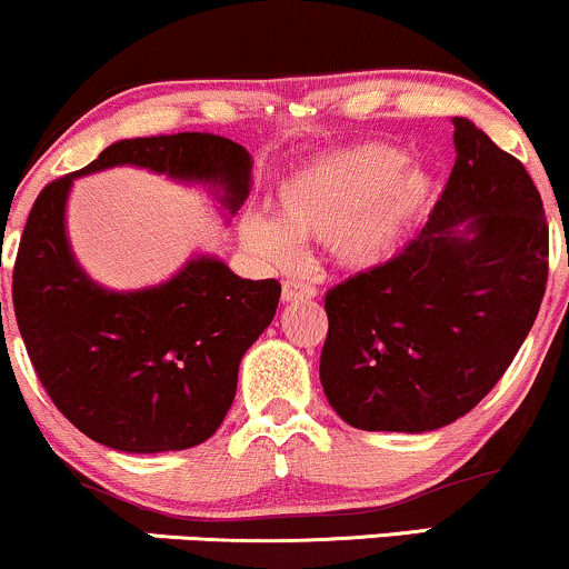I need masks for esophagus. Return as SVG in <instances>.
<instances>
[{
	"mask_svg": "<svg viewBox=\"0 0 569 569\" xmlns=\"http://www.w3.org/2000/svg\"><path fill=\"white\" fill-rule=\"evenodd\" d=\"M283 302H297V299H312L316 297V286L302 283V280H286L283 291H280Z\"/></svg>",
	"mask_w": 569,
	"mask_h": 569,
	"instance_id": "34e87169",
	"label": "esophagus"
}]
</instances>
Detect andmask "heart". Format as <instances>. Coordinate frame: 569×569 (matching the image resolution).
<instances>
[{"label":"heart","instance_id":"heart-1","mask_svg":"<svg viewBox=\"0 0 569 569\" xmlns=\"http://www.w3.org/2000/svg\"><path fill=\"white\" fill-rule=\"evenodd\" d=\"M433 200L428 168L388 143H361L293 171L276 192V219L246 213L238 234L270 267L297 262L310 238L326 240L339 264L369 270L396 257Z\"/></svg>","mask_w":569,"mask_h":569}]
</instances>
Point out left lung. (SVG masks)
<instances>
[{
    "mask_svg": "<svg viewBox=\"0 0 569 569\" xmlns=\"http://www.w3.org/2000/svg\"><path fill=\"white\" fill-rule=\"evenodd\" d=\"M452 126L455 168L422 232L326 293L321 385L352 428L426 433L468 415L511 367L543 302L538 187L471 120Z\"/></svg>",
    "mask_w": 569,
    "mask_h": 569,
    "instance_id": "8db88e82",
    "label": "left lung"
}]
</instances>
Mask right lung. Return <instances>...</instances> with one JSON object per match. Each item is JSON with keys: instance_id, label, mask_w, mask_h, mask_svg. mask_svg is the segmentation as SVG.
I'll list each match as a JSON object with an SVG mask.
<instances>
[{"instance_id": "1", "label": "right lung", "mask_w": 569, "mask_h": 569, "mask_svg": "<svg viewBox=\"0 0 569 569\" xmlns=\"http://www.w3.org/2000/svg\"><path fill=\"white\" fill-rule=\"evenodd\" d=\"M133 166L198 184L230 221L251 154L213 133L122 139L39 192L18 248L12 305L39 382L74 428L117 452L198 447L234 401L246 350L276 318L278 280H248L211 253L158 286L114 291L77 262L67 202L80 176Z\"/></svg>"}]
</instances>
